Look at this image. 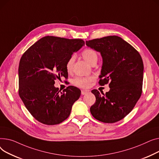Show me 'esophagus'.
<instances>
[{
  "instance_id": "34e87169",
  "label": "esophagus",
  "mask_w": 159,
  "mask_h": 159,
  "mask_svg": "<svg viewBox=\"0 0 159 159\" xmlns=\"http://www.w3.org/2000/svg\"><path fill=\"white\" fill-rule=\"evenodd\" d=\"M89 92V91L88 90H81V94L82 95H85V94H86L87 93H88Z\"/></svg>"
}]
</instances>
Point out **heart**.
<instances>
[{
	"mask_svg": "<svg viewBox=\"0 0 159 159\" xmlns=\"http://www.w3.org/2000/svg\"><path fill=\"white\" fill-rule=\"evenodd\" d=\"M82 57L85 61H87L90 65L94 66L95 65L99 58V56L96 51L92 48H86L84 49L81 52ZM74 62V57L72 56L70 57L65 64V69L67 72L70 73L72 71L73 64ZM94 81V78L88 77V78H83V77H76L73 80V84L75 86L80 88H87L89 87L91 83Z\"/></svg>",
	"mask_w": 159,
	"mask_h": 159,
	"instance_id": "obj_1",
	"label": "heart"
}]
</instances>
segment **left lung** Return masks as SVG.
Listing matches in <instances>:
<instances>
[{
	"mask_svg": "<svg viewBox=\"0 0 159 159\" xmlns=\"http://www.w3.org/2000/svg\"><path fill=\"white\" fill-rule=\"evenodd\" d=\"M86 45L100 52L102 66L99 84H109L106 94L91 92L96 102L90 108L92 116L105 123L123 119L131 111L141 96L144 65L139 52L117 36L86 41Z\"/></svg>",
	"mask_w": 159,
	"mask_h": 159,
	"instance_id": "obj_1",
	"label": "left lung"
}]
</instances>
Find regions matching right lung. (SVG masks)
Instances as JSON below:
<instances>
[{"instance_id": "right-lung-1", "label": "right lung", "mask_w": 159, "mask_h": 159, "mask_svg": "<svg viewBox=\"0 0 159 159\" xmlns=\"http://www.w3.org/2000/svg\"><path fill=\"white\" fill-rule=\"evenodd\" d=\"M85 42L47 36L22 56L18 67V94L26 108L40 123H61L69 116L81 90L69 86L62 92L54 85L56 79H67L65 64Z\"/></svg>"}]
</instances>
